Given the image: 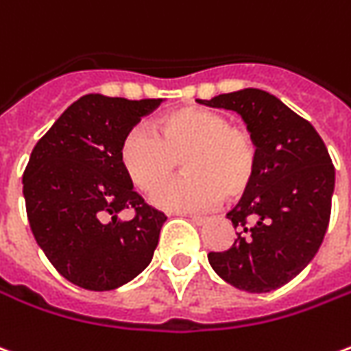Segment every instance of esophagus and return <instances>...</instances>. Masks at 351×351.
Returning a JSON list of instances; mask_svg holds the SVG:
<instances>
[{
    "instance_id": "34e87169",
    "label": "esophagus",
    "mask_w": 351,
    "mask_h": 351,
    "mask_svg": "<svg viewBox=\"0 0 351 351\" xmlns=\"http://www.w3.org/2000/svg\"><path fill=\"white\" fill-rule=\"evenodd\" d=\"M190 220H192L193 224H205L207 222V217H201V215H190Z\"/></svg>"
}]
</instances>
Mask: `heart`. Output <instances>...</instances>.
<instances>
[{
  "mask_svg": "<svg viewBox=\"0 0 351 351\" xmlns=\"http://www.w3.org/2000/svg\"><path fill=\"white\" fill-rule=\"evenodd\" d=\"M152 130L136 127L121 142L119 159L142 193L156 192L181 161L184 179L160 189L154 203L169 210L209 209L251 186L258 150L249 131L228 125L207 108L186 106L156 119Z\"/></svg>",
  "mask_w": 351,
  "mask_h": 351,
  "instance_id": "obj_1",
  "label": "heart"
}]
</instances>
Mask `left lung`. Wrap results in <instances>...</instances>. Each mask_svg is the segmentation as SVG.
Segmentation results:
<instances>
[{"mask_svg": "<svg viewBox=\"0 0 351 351\" xmlns=\"http://www.w3.org/2000/svg\"><path fill=\"white\" fill-rule=\"evenodd\" d=\"M234 110L256 142L258 165L251 186L226 217L237 239L209 264L226 283L269 293L302 271L319 251L329 226L335 167L310 121L261 89L199 100Z\"/></svg>", "mask_w": 351, "mask_h": 351, "instance_id": "left-lung-1", "label": "left lung"}]
</instances>
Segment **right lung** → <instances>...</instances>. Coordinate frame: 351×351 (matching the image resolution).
Returning a JSON list of instances; mask_svg holds the SVG:
<instances>
[{
  "label": "right lung",
  "mask_w": 351,
  "mask_h": 351,
  "mask_svg": "<svg viewBox=\"0 0 351 351\" xmlns=\"http://www.w3.org/2000/svg\"><path fill=\"white\" fill-rule=\"evenodd\" d=\"M161 99L85 95L38 141L22 175L32 234L56 271L89 291L129 283L152 262L167 217L144 203L119 148ZM133 208L135 217L117 215Z\"/></svg>",
  "instance_id": "right-lung-1"
}]
</instances>
